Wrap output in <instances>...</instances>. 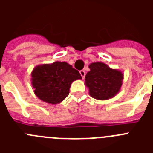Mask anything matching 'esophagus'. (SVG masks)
<instances>
[{
  "mask_svg": "<svg viewBox=\"0 0 153 153\" xmlns=\"http://www.w3.org/2000/svg\"><path fill=\"white\" fill-rule=\"evenodd\" d=\"M79 74H80V75H81V76H82V78H83V79H84V77H85V76H86V72H85L84 70H80V71H79Z\"/></svg>",
  "mask_w": 153,
  "mask_h": 153,
  "instance_id": "1",
  "label": "esophagus"
}]
</instances>
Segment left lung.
Segmentation results:
<instances>
[{
    "mask_svg": "<svg viewBox=\"0 0 153 153\" xmlns=\"http://www.w3.org/2000/svg\"><path fill=\"white\" fill-rule=\"evenodd\" d=\"M89 68L90 71L85 76V85L90 97L99 100H106L120 91L123 80L121 70L110 68L102 62L90 63Z\"/></svg>",
    "mask_w": 153,
    "mask_h": 153,
    "instance_id": "obj_1",
    "label": "left lung"
}]
</instances>
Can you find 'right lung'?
Listing matches in <instances>:
<instances>
[{"mask_svg":"<svg viewBox=\"0 0 153 153\" xmlns=\"http://www.w3.org/2000/svg\"><path fill=\"white\" fill-rule=\"evenodd\" d=\"M81 79L79 71L67 62L37 65L31 72V85L35 95L52 105L61 102L68 96L71 83Z\"/></svg>","mask_w":153,"mask_h":153,"instance_id":"1","label":"right lung"}]
</instances>
